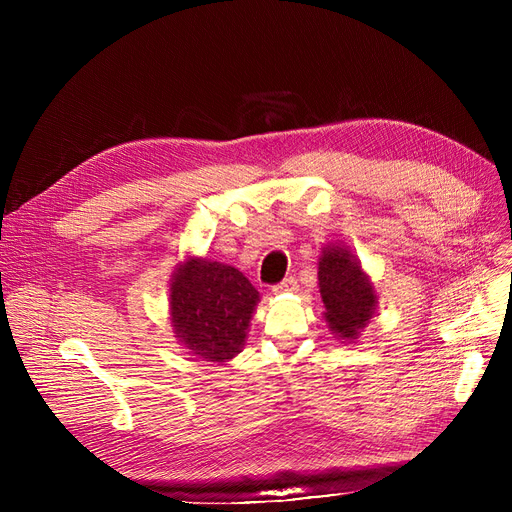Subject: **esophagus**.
Here are the masks:
<instances>
[{
    "mask_svg": "<svg viewBox=\"0 0 512 512\" xmlns=\"http://www.w3.org/2000/svg\"><path fill=\"white\" fill-rule=\"evenodd\" d=\"M299 290V282L294 280V278H286L284 282H280V284H276L274 288H272V292L274 294H284V292H297Z\"/></svg>",
    "mask_w": 512,
    "mask_h": 512,
    "instance_id": "1",
    "label": "esophagus"
}]
</instances>
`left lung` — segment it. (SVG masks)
I'll return each mask as SVG.
<instances>
[{
  "label": "left lung",
  "instance_id": "1",
  "mask_svg": "<svg viewBox=\"0 0 512 512\" xmlns=\"http://www.w3.org/2000/svg\"><path fill=\"white\" fill-rule=\"evenodd\" d=\"M317 280L330 332L340 340L359 338L378 307V292L361 261L340 242H328L317 261Z\"/></svg>",
  "mask_w": 512,
  "mask_h": 512
}]
</instances>
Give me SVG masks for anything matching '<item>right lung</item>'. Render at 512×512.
<instances>
[{"mask_svg":"<svg viewBox=\"0 0 512 512\" xmlns=\"http://www.w3.org/2000/svg\"><path fill=\"white\" fill-rule=\"evenodd\" d=\"M259 292L236 267L188 253L170 278L174 338L197 361L234 359L245 346Z\"/></svg>","mask_w":512,"mask_h":512,"instance_id":"add662e5","label":"right lung"}]
</instances>
